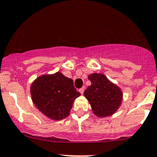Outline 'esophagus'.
<instances>
[{"label":"esophagus","instance_id":"1","mask_svg":"<svg viewBox=\"0 0 157 157\" xmlns=\"http://www.w3.org/2000/svg\"><path fill=\"white\" fill-rule=\"evenodd\" d=\"M84 90H85V87H83L82 88H80V90H79V91H80V93L81 94H83V92H84Z\"/></svg>","mask_w":157,"mask_h":157}]
</instances>
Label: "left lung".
<instances>
[{
  "label": "left lung",
  "instance_id": "1",
  "mask_svg": "<svg viewBox=\"0 0 157 157\" xmlns=\"http://www.w3.org/2000/svg\"><path fill=\"white\" fill-rule=\"evenodd\" d=\"M88 79L91 84L83 94L90 105L93 113L98 118L114 115L122 103V90L102 74L94 73L88 76Z\"/></svg>",
  "mask_w": 157,
  "mask_h": 157
}]
</instances>
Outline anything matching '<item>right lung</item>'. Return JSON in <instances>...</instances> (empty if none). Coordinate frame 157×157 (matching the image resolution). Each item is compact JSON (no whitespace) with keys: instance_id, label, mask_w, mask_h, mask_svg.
<instances>
[{"instance_id":"obj_1","label":"right lung","mask_w":157,"mask_h":157,"mask_svg":"<svg viewBox=\"0 0 157 157\" xmlns=\"http://www.w3.org/2000/svg\"><path fill=\"white\" fill-rule=\"evenodd\" d=\"M30 94L36 108L54 121L67 118L75 99L80 96L73 80L59 71L38 77L31 84Z\"/></svg>"}]
</instances>
